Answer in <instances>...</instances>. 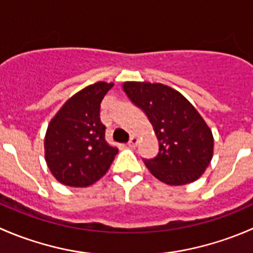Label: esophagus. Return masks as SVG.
I'll list each match as a JSON object with an SVG mask.
<instances>
[{
    "label": "esophagus",
    "mask_w": 253,
    "mask_h": 253,
    "mask_svg": "<svg viewBox=\"0 0 253 253\" xmlns=\"http://www.w3.org/2000/svg\"><path fill=\"white\" fill-rule=\"evenodd\" d=\"M137 143H138V139H137V137L132 136L131 138H129V141H128V145H129V147L133 148V147H136Z\"/></svg>",
    "instance_id": "obj_1"
}]
</instances>
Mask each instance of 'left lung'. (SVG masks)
Here are the masks:
<instances>
[{"instance_id":"obj_1","label":"left lung","mask_w":253,"mask_h":253,"mask_svg":"<svg viewBox=\"0 0 253 253\" xmlns=\"http://www.w3.org/2000/svg\"><path fill=\"white\" fill-rule=\"evenodd\" d=\"M125 93L152 124L159 152L143 159L153 176L171 186L196 181L213 158L211 128L181 93L160 83L125 82Z\"/></svg>"}]
</instances>
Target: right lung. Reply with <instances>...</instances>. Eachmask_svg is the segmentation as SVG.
<instances>
[{"instance_id": "obj_1", "label": "right lung", "mask_w": 253, "mask_h": 253, "mask_svg": "<svg viewBox=\"0 0 253 253\" xmlns=\"http://www.w3.org/2000/svg\"><path fill=\"white\" fill-rule=\"evenodd\" d=\"M114 83L98 82L68 99L47 126L45 160L58 182L86 187L103 177L117 148L105 141L100 103Z\"/></svg>"}]
</instances>
